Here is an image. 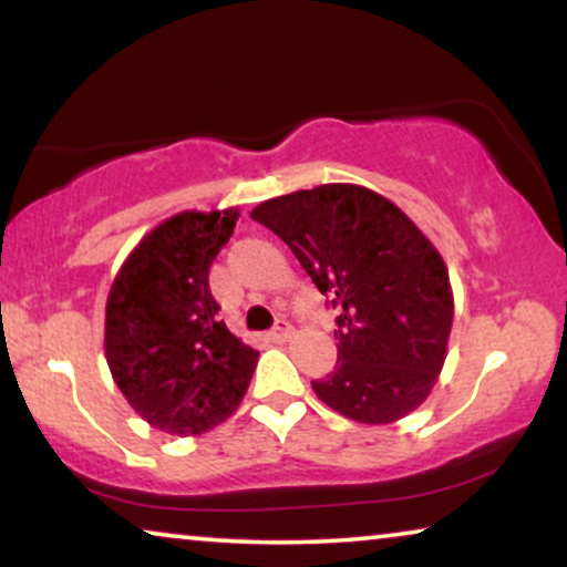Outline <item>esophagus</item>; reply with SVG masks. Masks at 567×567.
Instances as JSON below:
<instances>
[{"label":"esophagus","mask_w":567,"mask_h":567,"mask_svg":"<svg viewBox=\"0 0 567 567\" xmlns=\"http://www.w3.org/2000/svg\"><path fill=\"white\" fill-rule=\"evenodd\" d=\"M291 336V322L284 320V317H278L274 330H270V338L276 340V343H284V340H289Z\"/></svg>","instance_id":"1"}]
</instances>
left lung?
I'll return each mask as SVG.
<instances>
[{
  "instance_id": "1",
  "label": "left lung",
  "mask_w": 567,
  "mask_h": 567,
  "mask_svg": "<svg viewBox=\"0 0 567 567\" xmlns=\"http://www.w3.org/2000/svg\"><path fill=\"white\" fill-rule=\"evenodd\" d=\"M252 219L284 239L338 309V363L312 390L359 423H394L429 398L454 297L429 237L379 193L348 183L270 198Z\"/></svg>"
}]
</instances>
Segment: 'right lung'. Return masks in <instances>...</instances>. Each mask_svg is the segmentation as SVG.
Instances as JSON below:
<instances>
[{"instance_id":"right-lung-1","label":"right lung","mask_w":567,"mask_h":567,"mask_svg":"<svg viewBox=\"0 0 567 567\" xmlns=\"http://www.w3.org/2000/svg\"><path fill=\"white\" fill-rule=\"evenodd\" d=\"M239 212H183L134 247L105 305V359L128 405L154 429L198 436L235 413L258 351L231 336L208 268Z\"/></svg>"}]
</instances>
